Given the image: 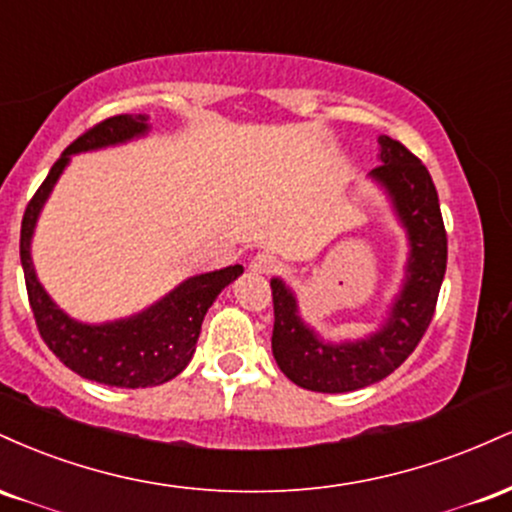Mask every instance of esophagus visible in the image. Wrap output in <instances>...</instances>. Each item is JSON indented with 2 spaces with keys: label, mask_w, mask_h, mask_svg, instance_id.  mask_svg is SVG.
Here are the masks:
<instances>
[{
  "label": "esophagus",
  "mask_w": 512,
  "mask_h": 512,
  "mask_svg": "<svg viewBox=\"0 0 512 512\" xmlns=\"http://www.w3.org/2000/svg\"><path fill=\"white\" fill-rule=\"evenodd\" d=\"M276 267H279V260L274 255H269V252H257L250 262V269L255 274H272L276 272Z\"/></svg>",
  "instance_id": "obj_1"
}]
</instances>
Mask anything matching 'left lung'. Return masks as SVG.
Here are the masks:
<instances>
[{"label": "left lung", "mask_w": 512, "mask_h": 512, "mask_svg": "<svg viewBox=\"0 0 512 512\" xmlns=\"http://www.w3.org/2000/svg\"><path fill=\"white\" fill-rule=\"evenodd\" d=\"M380 166L370 170L390 197L409 238L404 284L378 332L358 342H322L298 315V301L281 279H272V351L291 383L313 392H354L387 378L407 361L436 313L448 264V236L438 192L424 163L397 139L380 137Z\"/></svg>", "instance_id": "8db88e82"}]
</instances>
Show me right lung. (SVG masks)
Returning <instances> with one entry per match:
<instances>
[{
	"instance_id": "1",
	"label": "right lung",
	"mask_w": 512,
	"mask_h": 512,
	"mask_svg": "<svg viewBox=\"0 0 512 512\" xmlns=\"http://www.w3.org/2000/svg\"><path fill=\"white\" fill-rule=\"evenodd\" d=\"M146 132H149L146 115H115L88 129L57 158L48 178L28 202L21 221V267L35 325L43 342L64 366L72 368L81 378L110 387H129V390L163 385L185 370L195 354L204 315L216 296L243 274V267L233 264L216 272L190 276L178 289L142 313L103 325H86L57 308L40 286L31 260V238L40 209L72 154L125 144L134 137H144Z\"/></svg>"
}]
</instances>
